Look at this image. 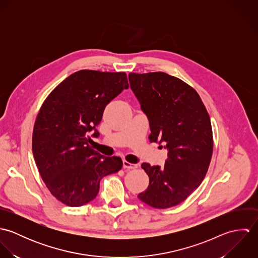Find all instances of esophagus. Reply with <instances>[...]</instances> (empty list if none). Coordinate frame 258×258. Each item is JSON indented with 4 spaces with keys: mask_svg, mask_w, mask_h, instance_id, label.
I'll list each match as a JSON object with an SVG mask.
<instances>
[{
    "mask_svg": "<svg viewBox=\"0 0 258 258\" xmlns=\"http://www.w3.org/2000/svg\"><path fill=\"white\" fill-rule=\"evenodd\" d=\"M123 168L126 169V170H132V169L137 168V165L131 164V163H129L128 161H123Z\"/></svg>",
    "mask_w": 258,
    "mask_h": 258,
    "instance_id": "esophagus-1",
    "label": "esophagus"
}]
</instances>
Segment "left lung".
Returning a JSON list of instances; mask_svg holds the SVG:
<instances>
[{
	"label": "left lung",
	"instance_id": "8db88e82",
	"mask_svg": "<svg viewBox=\"0 0 258 258\" xmlns=\"http://www.w3.org/2000/svg\"><path fill=\"white\" fill-rule=\"evenodd\" d=\"M129 81L149 119L150 142L163 143L169 151L163 168L142 164L149 185L138 198L155 209L175 207L208 173L214 149L210 115L198 92L178 77L131 73Z\"/></svg>",
	"mask_w": 258,
	"mask_h": 258
}]
</instances>
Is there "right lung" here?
Here are the masks:
<instances>
[{
    "label": "right lung",
    "mask_w": 258,
    "mask_h": 258,
    "mask_svg": "<svg viewBox=\"0 0 258 258\" xmlns=\"http://www.w3.org/2000/svg\"><path fill=\"white\" fill-rule=\"evenodd\" d=\"M129 87L125 73L83 70L71 74L45 98L33 132L39 175L62 204L80 207L94 200L100 180L121 170L120 157H105L89 145L98 137L106 105Z\"/></svg>",
    "instance_id": "right-lung-1"
}]
</instances>
